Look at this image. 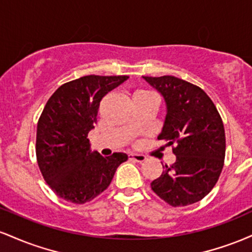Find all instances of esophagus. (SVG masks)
Segmentation results:
<instances>
[{"label":"esophagus","mask_w":252,"mask_h":252,"mask_svg":"<svg viewBox=\"0 0 252 252\" xmlns=\"http://www.w3.org/2000/svg\"><path fill=\"white\" fill-rule=\"evenodd\" d=\"M128 158H129V160L136 161V162H140V163H142L147 160L146 156L142 154H129Z\"/></svg>","instance_id":"obj_1"}]
</instances>
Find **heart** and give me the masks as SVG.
<instances>
[{
	"label": "heart",
	"instance_id": "heart-1",
	"mask_svg": "<svg viewBox=\"0 0 252 252\" xmlns=\"http://www.w3.org/2000/svg\"><path fill=\"white\" fill-rule=\"evenodd\" d=\"M150 94V92H148V91H137V92H135L134 96H137V94Z\"/></svg>",
	"mask_w": 252,
	"mask_h": 252
}]
</instances>
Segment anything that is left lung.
<instances>
[{"label": "left lung", "instance_id": "1", "mask_svg": "<svg viewBox=\"0 0 252 252\" xmlns=\"http://www.w3.org/2000/svg\"><path fill=\"white\" fill-rule=\"evenodd\" d=\"M143 78L166 100L167 116L158 140L167 141L176 156L150 186L170 206L194 204L212 190L224 166L226 141L220 115L194 84L174 76Z\"/></svg>", "mask_w": 252, "mask_h": 252}]
</instances>
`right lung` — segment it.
Instances as JSON below:
<instances>
[{"label":"right lung","instance_id":"1","mask_svg":"<svg viewBox=\"0 0 252 252\" xmlns=\"http://www.w3.org/2000/svg\"><path fill=\"white\" fill-rule=\"evenodd\" d=\"M128 76H85L63 84L37 121L35 153L51 189L73 204H85L109 187L124 153H91L88 134L97 123L100 100Z\"/></svg>","mask_w":252,"mask_h":252}]
</instances>
